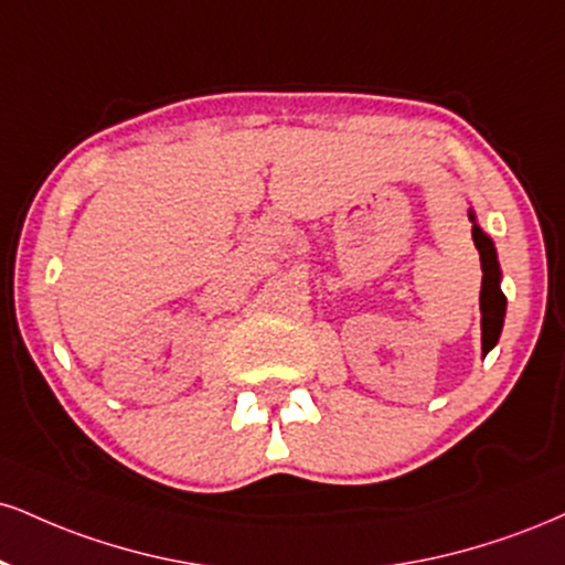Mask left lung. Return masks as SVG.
I'll return each instance as SVG.
<instances>
[{
    "label": "left lung",
    "mask_w": 565,
    "mask_h": 565,
    "mask_svg": "<svg viewBox=\"0 0 565 565\" xmlns=\"http://www.w3.org/2000/svg\"><path fill=\"white\" fill-rule=\"evenodd\" d=\"M468 217H471L473 228V244H477L479 255H481V355L487 358V352L500 342L502 334V323H505V308L508 300L502 295L500 281H502V270L498 263V249H494V242L481 231V226L477 223V213L468 210Z\"/></svg>",
    "instance_id": "1"
}]
</instances>
